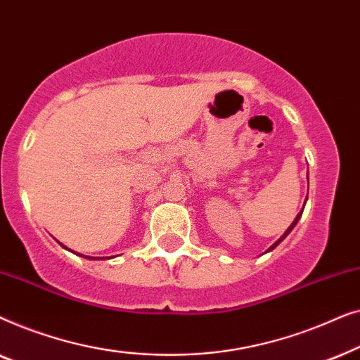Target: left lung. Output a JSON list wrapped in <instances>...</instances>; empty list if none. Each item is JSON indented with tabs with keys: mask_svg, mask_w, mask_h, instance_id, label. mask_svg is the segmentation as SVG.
Returning a JSON list of instances; mask_svg holds the SVG:
<instances>
[{
	"mask_svg": "<svg viewBox=\"0 0 360 360\" xmlns=\"http://www.w3.org/2000/svg\"><path fill=\"white\" fill-rule=\"evenodd\" d=\"M302 213H303V210H302V211H300V213H298V214H297V218H295V221H293V223H292V226H290V228H288V229H287V231H285V234H283V236H282V238H280V239H278V240H277V243H275V244H274V245H272V248H270V249H269V250H272V249H274V248H277V245H278V244H280V243H282V240H283V239H285V238H287V236H288V233H290V231H292V229H293V228H295V224H297V223H298V219H300V216H302Z\"/></svg>",
	"mask_w": 360,
	"mask_h": 360,
	"instance_id": "1",
	"label": "left lung"
}]
</instances>
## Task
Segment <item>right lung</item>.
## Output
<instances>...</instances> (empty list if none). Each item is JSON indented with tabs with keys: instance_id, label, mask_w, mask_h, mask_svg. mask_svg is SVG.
Segmentation results:
<instances>
[{
	"instance_id": "obj_1",
	"label": "right lung",
	"mask_w": 360,
	"mask_h": 360,
	"mask_svg": "<svg viewBox=\"0 0 360 360\" xmlns=\"http://www.w3.org/2000/svg\"><path fill=\"white\" fill-rule=\"evenodd\" d=\"M65 249H67V248H65ZM78 255H82V254H78ZM82 257H86V255H82ZM91 259H93V257H91Z\"/></svg>"
}]
</instances>
